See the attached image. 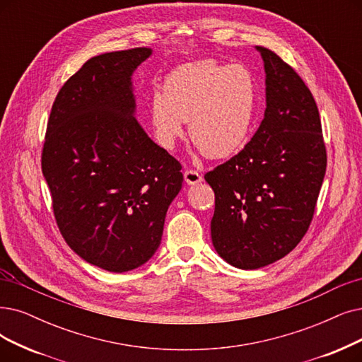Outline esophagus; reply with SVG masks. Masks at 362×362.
I'll return each mask as SVG.
<instances>
[{"mask_svg":"<svg viewBox=\"0 0 362 362\" xmlns=\"http://www.w3.org/2000/svg\"><path fill=\"white\" fill-rule=\"evenodd\" d=\"M184 180H185V182L189 184V185H196V184H199L202 181V175H200L199 172H196L193 169H187L184 172Z\"/></svg>","mask_w":362,"mask_h":362,"instance_id":"obj_1","label":"esophagus"}]
</instances>
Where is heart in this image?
Here are the masks:
<instances>
[{
  "label": "heart",
  "mask_w": 362,
  "mask_h": 362,
  "mask_svg": "<svg viewBox=\"0 0 362 362\" xmlns=\"http://www.w3.org/2000/svg\"><path fill=\"white\" fill-rule=\"evenodd\" d=\"M258 83L240 64L214 59L178 66L163 90L150 96V120L156 139L173 148L189 122L194 146L211 158L235 154L250 136L258 110Z\"/></svg>",
  "instance_id": "obj_1"
}]
</instances>
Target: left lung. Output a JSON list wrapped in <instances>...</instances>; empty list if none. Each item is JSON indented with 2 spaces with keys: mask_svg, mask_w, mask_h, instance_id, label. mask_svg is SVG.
<instances>
[{
  "mask_svg": "<svg viewBox=\"0 0 362 362\" xmlns=\"http://www.w3.org/2000/svg\"><path fill=\"white\" fill-rule=\"evenodd\" d=\"M266 111L251 141L205 175L215 193L212 245L228 264L255 270L306 235L327 169L320 111L297 72L264 47Z\"/></svg>",
  "mask_w": 362,
  "mask_h": 362,
  "instance_id": "left-lung-1",
  "label": "left lung"
}]
</instances>
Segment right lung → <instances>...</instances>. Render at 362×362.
<instances>
[{"label":"right lung","instance_id":"add662e5","mask_svg":"<svg viewBox=\"0 0 362 362\" xmlns=\"http://www.w3.org/2000/svg\"><path fill=\"white\" fill-rule=\"evenodd\" d=\"M151 53L138 47L86 62L57 93L42 148L65 242L84 262L114 273L154 255L182 187L180 162L135 117L132 76Z\"/></svg>","mask_w":362,"mask_h":362}]
</instances>
